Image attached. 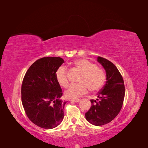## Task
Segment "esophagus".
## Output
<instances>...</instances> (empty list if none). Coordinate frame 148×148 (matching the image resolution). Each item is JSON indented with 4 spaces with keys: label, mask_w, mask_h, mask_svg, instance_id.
Masks as SVG:
<instances>
[{
    "label": "esophagus",
    "mask_w": 148,
    "mask_h": 148,
    "mask_svg": "<svg viewBox=\"0 0 148 148\" xmlns=\"http://www.w3.org/2000/svg\"><path fill=\"white\" fill-rule=\"evenodd\" d=\"M80 101V99H73V100H70V101H72L74 102H78Z\"/></svg>",
    "instance_id": "esophagus-1"
}]
</instances>
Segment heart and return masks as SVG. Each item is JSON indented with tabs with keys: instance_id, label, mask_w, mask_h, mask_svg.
Returning <instances> with one entry per match:
<instances>
[{
	"instance_id": "obj_1",
	"label": "heart",
	"mask_w": 148,
	"mask_h": 148,
	"mask_svg": "<svg viewBox=\"0 0 148 148\" xmlns=\"http://www.w3.org/2000/svg\"><path fill=\"white\" fill-rule=\"evenodd\" d=\"M73 64L82 73L78 79L79 83L71 84L65 91V96L67 99H76L86 94L88 89L92 92L98 91L104 86L106 75L102 69L85 59L76 60ZM55 75L57 83L61 86H68V72L65 66H61L58 68Z\"/></svg>"
}]
</instances>
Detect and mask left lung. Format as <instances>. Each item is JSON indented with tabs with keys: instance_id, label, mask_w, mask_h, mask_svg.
Instances as JSON below:
<instances>
[{
	"instance_id": "8db88e82",
	"label": "left lung",
	"mask_w": 148,
	"mask_h": 148,
	"mask_svg": "<svg viewBox=\"0 0 148 148\" xmlns=\"http://www.w3.org/2000/svg\"><path fill=\"white\" fill-rule=\"evenodd\" d=\"M97 61L106 70L107 81L98 92V99L90 100L91 106L85 117L90 123L101 126L110 122L119 114L125 90L122 76L116 66L101 57H97Z\"/></svg>"
}]
</instances>
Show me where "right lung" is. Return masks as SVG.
<instances>
[{"label": "right lung", "mask_w": 148, "mask_h": 148, "mask_svg": "<svg viewBox=\"0 0 148 148\" xmlns=\"http://www.w3.org/2000/svg\"><path fill=\"white\" fill-rule=\"evenodd\" d=\"M64 62L58 57L41 58L30 66L23 78L22 104L28 119L41 128H55L64 119L66 102L60 99L63 93L55 75Z\"/></svg>", "instance_id": "right-lung-1"}]
</instances>
